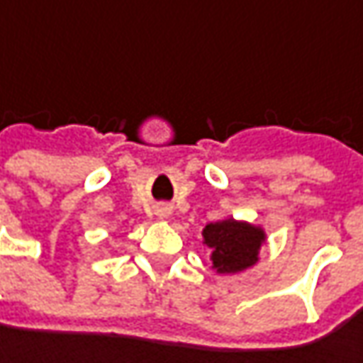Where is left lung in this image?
<instances>
[{
  "instance_id": "1",
  "label": "left lung",
  "mask_w": 363,
  "mask_h": 363,
  "mask_svg": "<svg viewBox=\"0 0 363 363\" xmlns=\"http://www.w3.org/2000/svg\"><path fill=\"white\" fill-rule=\"evenodd\" d=\"M203 238L211 247L213 268L221 274L240 272L252 266L258 260V250L264 242L262 229L233 219L209 223L203 229Z\"/></svg>"
}]
</instances>
